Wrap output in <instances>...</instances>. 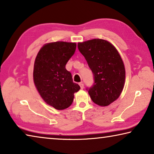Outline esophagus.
I'll return each mask as SVG.
<instances>
[{
	"instance_id": "esophagus-1",
	"label": "esophagus",
	"mask_w": 154,
	"mask_h": 154,
	"mask_svg": "<svg viewBox=\"0 0 154 154\" xmlns=\"http://www.w3.org/2000/svg\"><path fill=\"white\" fill-rule=\"evenodd\" d=\"M79 85H80L81 89H83V88H84V85H83V83L82 82L79 83Z\"/></svg>"
}]
</instances>
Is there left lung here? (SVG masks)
I'll return each mask as SVG.
<instances>
[{
	"instance_id": "obj_1",
	"label": "left lung",
	"mask_w": 154,
	"mask_h": 154,
	"mask_svg": "<svg viewBox=\"0 0 154 154\" xmlns=\"http://www.w3.org/2000/svg\"><path fill=\"white\" fill-rule=\"evenodd\" d=\"M94 77L88 94L96 105L106 106L117 100L123 90L126 71L117 49L109 41L94 38L78 43Z\"/></svg>"
}]
</instances>
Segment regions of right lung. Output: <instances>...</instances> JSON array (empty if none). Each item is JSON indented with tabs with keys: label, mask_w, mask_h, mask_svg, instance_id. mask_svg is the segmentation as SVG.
<instances>
[{
	"label": "right lung",
	"mask_w": 154,
	"mask_h": 154,
	"mask_svg": "<svg viewBox=\"0 0 154 154\" xmlns=\"http://www.w3.org/2000/svg\"><path fill=\"white\" fill-rule=\"evenodd\" d=\"M76 47L75 43L64 41L46 43L35 58L33 71L35 87L43 100L57 110L71 106L74 94L80 90L65 68Z\"/></svg>",
	"instance_id": "1"
}]
</instances>
